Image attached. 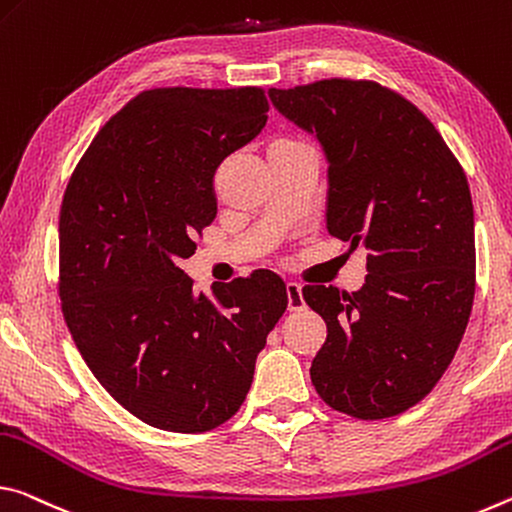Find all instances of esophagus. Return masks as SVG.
<instances>
[{
    "label": "esophagus",
    "mask_w": 512,
    "mask_h": 512,
    "mask_svg": "<svg viewBox=\"0 0 512 512\" xmlns=\"http://www.w3.org/2000/svg\"><path fill=\"white\" fill-rule=\"evenodd\" d=\"M286 292H288V311H301L304 308V297H301V286L297 281H288L286 283Z\"/></svg>",
    "instance_id": "esophagus-1"
}]
</instances>
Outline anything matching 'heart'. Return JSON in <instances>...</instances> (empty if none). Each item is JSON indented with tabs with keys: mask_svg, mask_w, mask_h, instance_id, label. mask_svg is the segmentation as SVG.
<instances>
[{
	"mask_svg": "<svg viewBox=\"0 0 512 512\" xmlns=\"http://www.w3.org/2000/svg\"><path fill=\"white\" fill-rule=\"evenodd\" d=\"M279 142H295V140H279Z\"/></svg>",
	"mask_w": 512,
	"mask_h": 512,
	"instance_id": "obj_1",
	"label": "heart"
}]
</instances>
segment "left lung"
<instances>
[{"label": "left lung", "mask_w": 512, "mask_h": 512, "mask_svg": "<svg viewBox=\"0 0 512 512\" xmlns=\"http://www.w3.org/2000/svg\"><path fill=\"white\" fill-rule=\"evenodd\" d=\"M272 104L313 131L329 158L331 236L367 247L356 292L304 286L326 322L311 365L338 413L383 420L440 381L476 288L474 208L463 165L420 108L367 79L272 88Z\"/></svg>", "instance_id": "left-lung-1"}]
</instances>
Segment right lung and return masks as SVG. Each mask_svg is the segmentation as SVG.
Masks as SVG:
<instances>
[{
  "mask_svg": "<svg viewBox=\"0 0 512 512\" xmlns=\"http://www.w3.org/2000/svg\"><path fill=\"white\" fill-rule=\"evenodd\" d=\"M265 90L154 88L108 120L67 181L58 297L74 345L117 404L149 426L231 420L288 308L267 270L192 290L181 258L215 220L213 179L267 122Z\"/></svg>",
  "mask_w": 512,
  "mask_h": 512,
  "instance_id": "right-lung-1",
  "label": "right lung"
}]
</instances>
